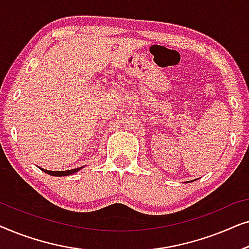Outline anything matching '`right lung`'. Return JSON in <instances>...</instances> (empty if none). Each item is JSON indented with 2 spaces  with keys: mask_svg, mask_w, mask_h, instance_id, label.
Returning <instances> with one entry per match:
<instances>
[{
  "mask_svg": "<svg viewBox=\"0 0 249 249\" xmlns=\"http://www.w3.org/2000/svg\"><path fill=\"white\" fill-rule=\"evenodd\" d=\"M39 169L45 173H47V175H50V176L63 177V176H70V175H72V173H76L77 171H79V170L83 169V166H81V168H77V169H72V170H67V171H50V170H45V169H42V168H39Z\"/></svg>",
  "mask_w": 249,
  "mask_h": 249,
  "instance_id": "obj_1",
  "label": "right lung"
}]
</instances>
